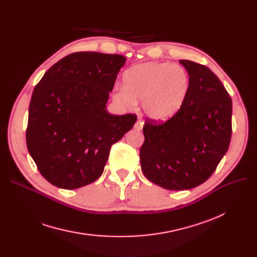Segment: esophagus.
<instances>
[{
    "mask_svg": "<svg viewBox=\"0 0 257 257\" xmlns=\"http://www.w3.org/2000/svg\"><path fill=\"white\" fill-rule=\"evenodd\" d=\"M144 127V121L142 119H138L137 123L134 124V128H136L137 130H142Z\"/></svg>",
    "mask_w": 257,
    "mask_h": 257,
    "instance_id": "34e87169",
    "label": "esophagus"
}]
</instances>
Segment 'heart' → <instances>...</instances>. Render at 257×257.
Returning a JSON list of instances; mask_svg holds the SVG:
<instances>
[{"mask_svg": "<svg viewBox=\"0 0 257 257\" xmlns=\"http://www.w3.org/2000/svg\"><path fill=\"white\" fill-rule=\"evenodd\" d=\"M188 88L190 78L182 66L146 62L125 73L124 88H117L113 99L129 109H133L137 102H143V110L148 117L164 121L181 109Z\"/></svg>", "mask_w": 257, "mask_h": 257, "instance_id": "b5f03b06", "label": "heart"}]
</instances>
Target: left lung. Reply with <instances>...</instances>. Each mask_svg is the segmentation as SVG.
I'll list each match as a JSON object with an SVG mask.
<instances>
[{"label": "left lung", "mask_w": 257, "mask_h": 257, "mask_svg": "<svg viewBox=\"0 0 257 257\" xmlns=\"http://www.w3.org/2000/svg\"><path fill=\"white\" fill-rule=\"evenodd\" d=\"M179 62L190 76L186 99L165 123L146 120L140 151L145 176L170 191L205 182L226 154L232 132V101L220 79L205 65Z\"/></svg>", "instance_id": "obj_1"}]
</instances>
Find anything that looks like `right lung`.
Here are the masks:
<instances>
[{
  "instance_id": "obj_1",
  "label": "right lung",
  "mask_w": 257,
  "mask_h": 257,
  "mask_svg": "<svg viewBox=\"0 0 257 257\" xmlns=\"http://www.w3.org/2000/svg\"><path fill=\"white\" fill-rule=\"evenodd\" d=\"M126 58L77 52L60 59L35 86L26 142L40 174L75 190L96 181L111 146L132 129L136 114L112 115L106 104Z\"/></svg>"
}]
</instances>
